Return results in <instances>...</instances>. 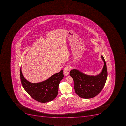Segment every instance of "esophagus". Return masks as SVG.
Here are the masks:
<instances>
[{
	"label": "esophagus",
	"instance_id": "34e87169",
	"mask_svg": "<svg viewBox=\"0 0 126 126\" xmlns=\"http://www.w3.org/2000/svg\"><path fill=\"white\" fill-rule=\"evenodd\" d=\"M70 72V69L69 68V66H66L64 68V74L66 76L69 75V73Z\"/></svg>",
	"mask_w": 126,
	"mask_h": 126
}]
</instances>
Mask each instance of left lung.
Instances as JSON below:
<instances>
[{"mask_svg": "<svg viewBox=\"0 0 126 126\" xmlns=\"http://www.w3.org/2000/svg\"><path fill=\"white\" fill-rule=\"evenodd\" d=\"M101 57L104 62L103 67L98 75H87L75 69L70 71V75L74 81L75 91L82 98L94 97L105 86L107 77V65L103 57L101 55Z\"/></svg>", "mask_w": 126, "mask_h": 126, "instance_id": "8db88e82", "label": "left lung"}]
</instances>
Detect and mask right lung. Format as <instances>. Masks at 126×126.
I'll return each mask as SVG.
<instances>
[{
  "label": "right lung",
  "instance_id": "add662e5",
  "mask_svg": "<svg viewBox=\"0 0 126 126\" xmlns=\"http://www.w3.org/2000/svg\"><path fill=\"white\" fill-rule=\"evenodd\" d=\"M64 77L62 70L53 75L46 80L33 83L25 78L20 68V79L23 88L30 96L42 103L52 101L57 96L59 85Z\"/></svg>",
  "mask_w": 126,
  "mask_h": 126
}]
</instances>
